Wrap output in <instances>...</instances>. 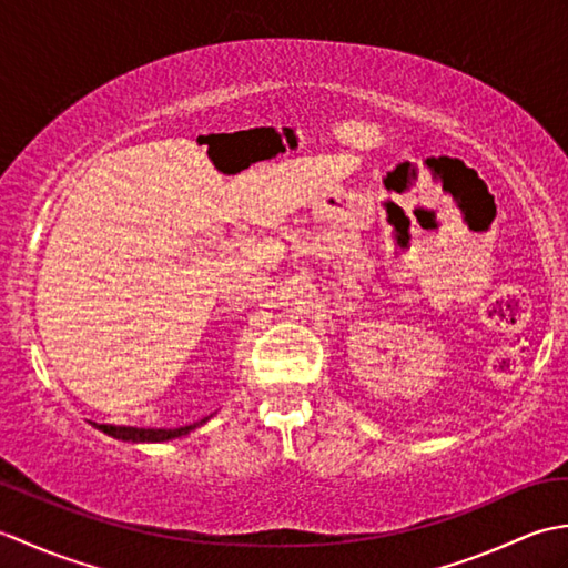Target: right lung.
<instances>
[{"label": "right lung", "instance_id": "add662e5", "mask_svg": "<svg viewBox=\"0 0 568 568\" xmlns=\"http://www.w3.org/2000/svg\"><path fill=\"white\" fill-rule=\"evenodd\" d=\"M212 417V415H210ZM210 417H204L195 425H187V427H175V429H146V427H116V425H98V422H92L94 427L102 429L104 434H110L114 439H122V442H168V439H175V437H183V434H190L195 427L204 425Z\"/></svg>", "mask_w": 568, "mask_h": 568}]
</instances>
